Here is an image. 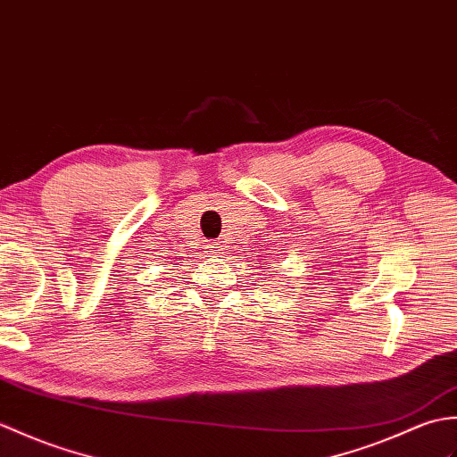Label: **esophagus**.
Returning <instances> with one entry per match:
<instances>
[{"label": "esophagus", "instance_id": "obj_1", "mask_svg": "<svg viewBox=\"0 0 457 457\" xmlns=\"http://www.w3.org/2000/svg\"><path fill=\"white\" fill-rule=\"evenodd\" d=\"M207 252L211 256H220L222 254V245H220V242H209Z\"/></svg>", "mask_w": 457, "mask_h": 457}]
</instances>
